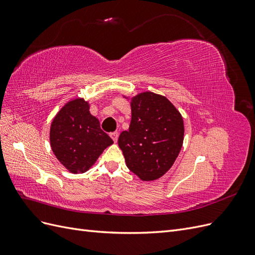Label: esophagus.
<instances>
[{
	"instance_id": "esophagus-1",
	"label": "esophagus",
	"mask_w": 255,
	"mask_h": 255,
	"mask_svg": "<svg viewBox=\"0 0 255 255\" xmlns=\"http://www.w3.org/2000/svg\"><path fill=\"white\" fill-rule=\"evenodd\" d=\"M110 135H111V137H112V139H113L115 142H117V140H118V132H113V133H111Z\"/></svg>"
}]
</instances>
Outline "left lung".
<instances>
[{
  "label": "left lung",
  "mask_w": 255,
  "mask_h": 255,
  "mask_svg": "<svg viewBox=\"0 0 255 255\" xmlns=\"http://www.w3.org/2000/svg\"><path fill=\"white\" fill-rule=\"evenodd\" d=\"M128 130L118 144L130 171L142 181L156 180L173 165L184 139L182 116L163 96L143 92L130 102Z\"/></svg>",
  "instance_id": "1"
}]
</instances>
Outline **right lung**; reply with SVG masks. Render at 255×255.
<instances>
[{
	"mask_svg": "<svg viewBox=\"0 0 255 255\" xmlns=\"http://www.w3.org/2000/svg\"><path fill=\"white\" fill-rule=\"evenodd\" d=\"M50 141L57 159L72 173L87 171L114 142L83 99L72 100L59 111L51 125Z\"/></svg>",
	"mask_w": 255,
	"mask_h": 255,
	"instance_id": "1",
	"label": "right lung"
}]
</instances>
